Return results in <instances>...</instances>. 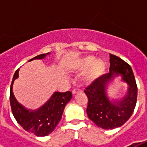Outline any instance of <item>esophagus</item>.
<instances>
[{"label":"esophagus","instance_id":"esophagus-1","mask_svg":"<svg viewBox=\"0 0 147 147\" xmlns=\"http://www.w3.org/2000/svg\"><path fill=\"white\" fill-rule=\"evenodd\" d=\"M80 91H82V90H81V89H80V87H76V88H74V89L72 90V94H76V93L78 92H80Z\"/></svg>","mask_w":147,"mask_h":147}]
</instances>
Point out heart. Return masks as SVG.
<instances>
[{
	"label": "heart",
	"instance_id": "obj_1",
	"mask_svg": "<svg viewBox=\"0 0 147 147\" xmlns=\"http://www.w3.org/2000/svg\"><path fill=\"white\" fill-rule=\"evenodd\" d=\"M79 67L81 71H85L89 68L86 75V79L88 81H92L98 77L105 70V63L101 60L94 61V57H86L80 61Z\"/></svg>",
	"mask_w": 147,
	"mask_h": 147
}]
</instances>
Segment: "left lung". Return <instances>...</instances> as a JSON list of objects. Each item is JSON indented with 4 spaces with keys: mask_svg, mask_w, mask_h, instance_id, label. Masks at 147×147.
I'll return each mask as SVG.
<instances>
[{
    "mask_svg": "<svg viewBox=\"0 0 147 147\" xmlns=\"http://www.w3.org/2000/svg\"><path fill=\"white\" fill-rule=\"evenodd\" d=\"M110 56L109 73L93 81L84 90L88 98L86 113L90 120L103 129H113L122 126L132 115L138 88L136 78L129 64L113 54ZM121 74L129 84L126 96L120 102H111L105 94V86L114 75Z\"/></svg>",
    "mask_w": 147,
    "mask_h": 147,
    "instance_id": "left-lung-1",
    "label": "left lung"
}]
</instances>
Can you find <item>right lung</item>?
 <instances>
[{
    "instance_id": "right-lung-1",
    "label": "right lung",
    "mask_w": 147,
    "mask_h": 147,
    "mask_svg": "<svg viewBox=\"0 0 147 147\" xmlns=\"http://www.w3.org/2000/svg\"><path fill=\"white\" fill-rule=\"evenodd\" d=\"M45 56V54L38 55L30 61L34 59H42ZM18 73L19 70H16L10 87V105L15 119L25 131L29 133H33L36 136H48L53 132L60 122L64 107L72 97L71 92L54 93L51 98L38 110H28L18 103L12 93L13 82L19 76Z\"/></svg>"
}]
</instances>
